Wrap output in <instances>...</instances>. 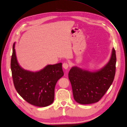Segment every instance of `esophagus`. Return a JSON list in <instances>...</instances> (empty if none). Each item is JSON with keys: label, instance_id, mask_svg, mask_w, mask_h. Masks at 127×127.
Returning a JSON list of instances; mask_svg holds the SVG:
<instances>
[{"label": "esophagus", "instance_id": "obj_1", "mask_svg": "<svg viewBox=\"0 0 127 127\" xmlns=\"http://www.w3.org/2000/svg\"><path fill=\"white\" fill-rule=\"evenodd\" d=\"M63 66L64 69H68L69 67V64L66 63H64L63 64Z\"/></svg>", "mask_w": 127, "mask_h": 127}]
</instances>
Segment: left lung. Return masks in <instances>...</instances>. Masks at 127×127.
<instances>
[{"mask_svg": "<svg viewBox=\"0 0 127 127\" xmlns=\"http://www.w3.org/2000/svg\"><path fill=\"white\" fill-rule=\"evenodd\" d=\"M116 62V52L113 48L109 62L98 71L92 72L72 67L68 76L75 100L83 105L98 102L113 83Z\"/></svg>", "mask_w": 127, "mask_h": 127, "instance_id": "obj_1", "label": "left lung"}]
</instances>
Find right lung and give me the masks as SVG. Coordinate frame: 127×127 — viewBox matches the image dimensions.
Masks as SVG:
<instances>
[{"instance_id": "right-lung-1", "label": "right lung", "mask_w": 127, "mask_h": 127, "mask_svg": "<svg viewBox=\"0 0 127 127\" xmlns=\"http://www.w3.org/2000/svg\"><path fill=\"white\" fill-rule=\"evenodd\" d=\"M15 48L11 61L14 85L18 93L26 101L37 107H44L53 103L57 81L64 75L62 64L48 65L40 71L25 70L18 64Z\"/></svg>"}]
</instances>
